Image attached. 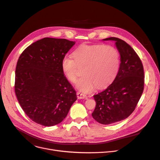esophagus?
<instances>
[{
  "label": "esophagus",
  "instance_id": "1",
  "mask_svg": "<svg viewBox=\"0 0 160 160\" xmlns=\"http://www.w3.org/2000/svg\"><path fill=\"white\" fill-rule=\"evenodd\" d=\"M77 97L79 99H82V98H85L86 97V95L82 93V92L80 91H78L77 93Z\"/></svg>",
  "mask_w": 160,
  "mask_h": 160
}]
</instances>
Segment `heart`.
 Segmentation results:
<instances>
[{"label": "heart", "instance_id": "1", "mask_svg": "<svg viewBox=\"0 0 160 160\" xmlns=\"http://www.w3.org/2000/svg\"><path fill=\"white\" fill-rule=\"evenodd\" d=\"M73 57L66 55L62 58V69L67 79L75 82L79 68L83 67V77L77 81V87L83 92L91 91L96 86H106L119 71V52L110 45H83L74 50Z\"/></svg>", "mask_w": 160, "mask_h": 160}]
</instances>
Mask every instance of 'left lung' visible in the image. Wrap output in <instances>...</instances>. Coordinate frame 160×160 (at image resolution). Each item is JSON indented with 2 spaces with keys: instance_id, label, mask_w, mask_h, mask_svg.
Instances as JSON below:
<instances>
[{
  "instance_id": "8db88e82",
  "label": "left lung",
  "mask_w": 160,
  "mask_h": 160,
  "mask_svg": "<svg viewBox=\"0 0 160 160\" xmlns=\"http://www.w3.org/2000/svg\"><path fill=\"white\" fill-rule=\"evenodd\" d=\"M104 40L115 41L121 64L113 82L93 96L97 104L92 116L100 124H110L127 118L135 110L144 89L145 76L141 59L130 45L117 38Z\"/></svg>"
}]
</instances>
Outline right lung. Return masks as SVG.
<instances>
[{
    "label": "right lung",
    "instance_id": "obj_1",
    "mask_svg": "<svg viewBox=\"0 0 160 160\" xmlns=\"http://www.w3.org/2000/svg\"><path fill=\"white\" fill-rule=\"evenodd\" d=\"M75 44L66 39L45 38L29 45L17 63L15 92L29 118L51 127L66 117L77 94L62 69V58Z\"/></svg>",
    "mask_w": 160,
    "mask_h": 160
}]
</instances>
